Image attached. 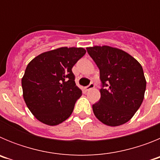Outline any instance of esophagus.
I'll return each mask as SVG.
<instances>
[{"instance_id": "34e87169", "label": "esophagus", "mask_w": 160, "mask_h": 160, "mask_svg": "<svg viewBox=\"0 0 160 160\" xmlns=\"http://www.w3.org/2000/svg\"><path fill=\"white\" fill-rule=\"evenodd\" d=\"M93 88H94V82H90L89 86H87V87H85V90H91V89H93Z\"/></svg>"}]
</instances>
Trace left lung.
Masks as SVG:
<instances>
[{"mask_svg": "<svg viewBox=\"0 0 160 160\" xmlns=\"http://www.w3.org/2000/svg\"><path fill=\"white\" fill-rule=\"evenodd\" d=\"M100 71L101 98L92 106L94 115L111 127L128 122L140 107L146 79L139 62L122 49L111 46L87 48Z\"/></svg>", "mask_w": 160, "mask_h": 160, "instance_id": "8db88e82", "label": "left lung"}]
</instances>
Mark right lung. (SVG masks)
Here are the masks:
<instances>
[{"mask_svg": "<svg viewBox=\"0 0 160 160\" xmlns=\"http://www.w3.org/2000/svg\"><path fill=\"white\" fill-rule=\"evenodd\" d=\"M86 52L83 48H58L41 53L28 64L22 79L23 98L40 122L55 126L70 116L82 95L72 68Z\"/></svg>", "mask_w": 160, "mask_h": 160, "instance_id": "obj_1", "label": "right lung"}]
</instances>
